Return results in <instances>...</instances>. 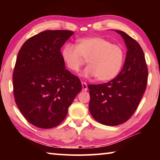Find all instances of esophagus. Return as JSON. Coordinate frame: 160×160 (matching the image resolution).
<instances>
[{
	"instance_id": "obj_1",
	"label": "esophagus",
	"mask_w": 160,
	"mask_h": 160,
	"mask_svg": "<svg viewBox=\"0 0 160 160\" xmlns=\"http://www.w3.org/2000/svg\"><path fill=\"white\" fill-rule=\"evenodd\" d=\"M82 90L83 91L88 90V85H87V82H82Z\"/></svg>"
}]
</instances>
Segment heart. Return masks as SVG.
Wrapping results in <instances>:
<instances>
[{"label": "heart", "instance_id": "obj_1", "mask_svg": "<svg viewBox=\"0 0 160 160\" xmlns=\"http://www.w3.org/2000/svg\"><path fill=\"white\" fill-rule=\"evenodd\" d=\"M61 55L68 68L73 72L79 71L87 60L89 66L83 75L95 76L100 82L113 79L120 72L125 58L122 47L99 37L82 38L78 40L77 46L67 44Z\"/></svg>", "mask_w": 160, "mask_h": 160}]
</instances>
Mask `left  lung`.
I'll list each match as a JSON object with an SVG mask.
<instances>
[{"instance_id":"obj_1","label":"left lung","mask_w":160,"mask_h":160,"mask_svg":"<svg viewBox=\"0 0 160 160\" xmlns=\"http://www.w3.org/2000/svg\"><path fill=\"white\" fill-rule=\"evenodd\" d=\"M125 41L128 51L123 67L107 83L89 85V109L92 117L107 126H117L131 117L147 88L148 70L144 52L134 39L116 30Z\"/></svg>"}]
</instances>
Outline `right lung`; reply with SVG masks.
<instances>
[{"label": "right lung", "mask_w": 160, "mask_h": 160, "mask_svg": "<svg viewBox=\"0 0 160 160\" xmlns=\"http://www.w3.org/2000/svg\"><path fill=\"white\" fill-rule=\"evenodd\" d=\"M72 34L70 30L42 32L19 51L12 74L15 101L26 120L38 128L60 124L82 90L79 78L65 68L61 52Z\"/></svg>", "instance_id": "right-lung-1"}]
</instances>
